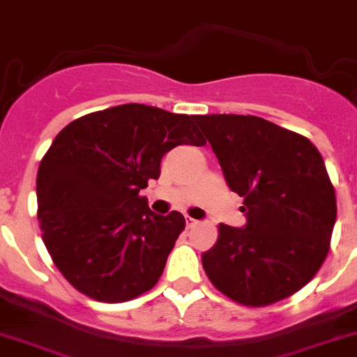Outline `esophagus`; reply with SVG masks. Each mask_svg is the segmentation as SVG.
Instances as JSON below:
<instances>
[{
    "label": "esophagus",
    "instance_id": "1",
    "mask_svg": "<svg viewBox=\"0 0 357 357\" xmlns=\"http://www.w3.org/2000/svg\"><path fill=\"white\" fill-rule=\"evenodd\" d=\"M185 222H186V227H194V225L195 224H199V222H197V220H195V218H192V216H185Z\"/></svg>",
    "mask_w": 357,
    "mask_h": 357
}]
</instances>
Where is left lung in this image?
Instances as JSON below:
<instances>
[{
	"label": "left lung",
	"instance_id": "8db88e82",
	"mask_svg": "<svg viewBox=\"0 0 357 357\" xmlns=\"http://www.w3.org/2000/svg\"><path fill=\"white\" fill-rule=\"evenodd\" d=\"M225 181L243 197V229L220 224L202 254L211 284L232 301L268 306L305 287L329 252L335 188L310 139L257 116H195Z\"/></svg>",
	"mask_w": 357,
	"mask_h": 357
}]
</instances>
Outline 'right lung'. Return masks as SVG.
<instances>
[{"label":"right lung","instance_id":"add662e5","mask_svg":"<svg viewBox=\"0 0 357 357\" xmlns=\"http://www.w3.org/2000/svg\"><path fill=\"white\" fill-rule=\"evenodd\" d=\"M181 144H206L194 116L144 103L91 112L56 135L36 174L38 220L52 262L79 292L123 303L155 287L185 216L155 215L139 192Z\"/></svg>","mask_w":357,"mask_h":357}]
</instances>
